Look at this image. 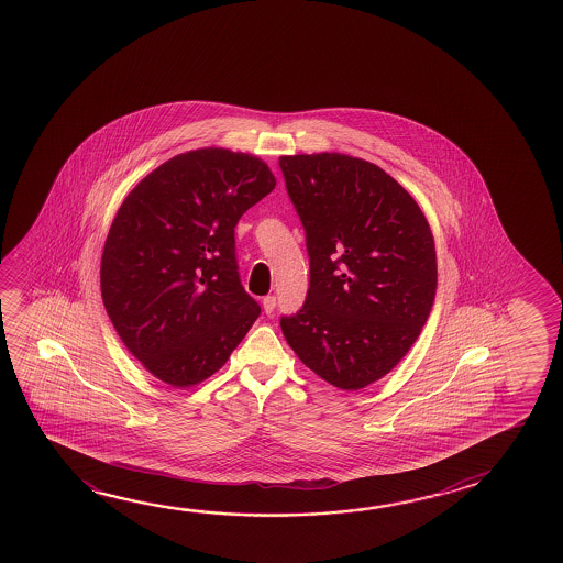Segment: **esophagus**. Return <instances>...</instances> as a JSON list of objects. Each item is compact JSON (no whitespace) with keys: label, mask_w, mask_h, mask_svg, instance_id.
Instances as JSON below:
<instances>
[{"label":"esophagus","mask_w":563,"mask_h":563,"mask_svg":"<svg viewBox=\"0 0 563 563\" xmlns=\"http://www.w3.org/2000/svg\"><path fill=\"white\" fill-rule=\"evenodd\" d=\"M275 306H277V298L275 296L268 295L263 298V310H265V313L275 312Z\"/></svg>","instance_id":"1"}]
</instances>
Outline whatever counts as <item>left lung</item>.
<instances>
[{"label": "left lung", "instance_id": "1", "mask_svg": "<svg viewBox=\"0 0 563 563\" xmlns=\"http://www.w3.org/2000/svg\"><path fill=\"white\" fill-rule=\"evenodd\" d=\"M278 165L310 255L305 306L280 328L308 369L360 390L397 367L430 316L432 230L415 198L369 161L313 153Z\"/></svg>", "mask_w": 563, "mask_h": 563}]
</instances>
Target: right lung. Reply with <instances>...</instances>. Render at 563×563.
Returning <instances> with one entry per match:
<instances>
[{
	"label": "right lung",
	"instance_id": "obj_1",
	"mask_svg": "<svg viewBox=\"0 0 563 563\" xmlns=\"http://www.w3.org/2000/svg\"><path fill=\"white\" fill-rule=\"evenodd\" d=\"M275 185L258 157L196 148L148 173L115 213L100 268L103 306L131 355L166 385L212 377L257 320L233 230Z\"/></svg>",
	"mask_w": 563,
	"mask_h": 563
}]
</instances>
